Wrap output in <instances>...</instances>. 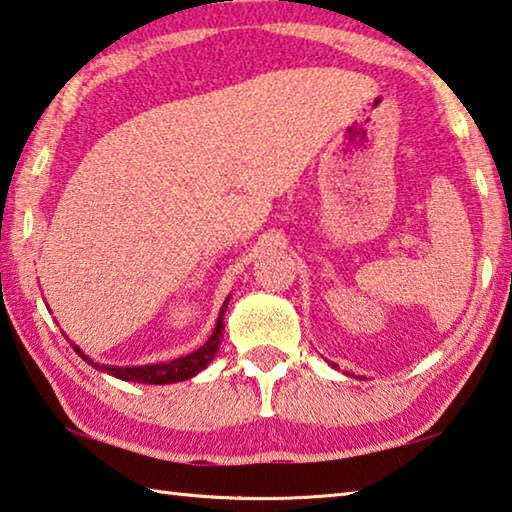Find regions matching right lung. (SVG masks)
<instances>
[{"label": "right lung", "mask_w": 512, "mask_h": 512, "mask_svg": "<svg viewBox=\"0 0 512 512\" xmlns=\"http://www.w3.org/2000/svg\"><path fill=\"white\" fill-rule=\"evenodd\" d=\"M229 306V297L224 299V306L220 310V317L215 321V328L211 337L206 339V342L197 348V351L188 353L184 357H177V360H170V362H159V364H146V366H107V364H98L94 362L92 357H87L83 351H80L78 346H74V351L83 357L87 364H92L94 369L103 371L107 375H114V378L125 380V382H139V384H170V382H182L193 378L200 371H204L206 366L213 362L215 353H218L220 342H222V315L227 312Z\"/></svg>", "instance_id": "right-lung-1"}]
</instances>
